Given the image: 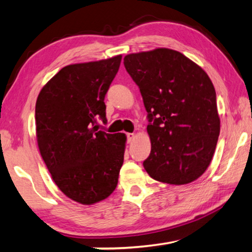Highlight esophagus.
I'll return each mask as SVG.
<instances>
[{
    "instance_id": "1",
    "label": "esophagus",
    "mask_w": 252,
    "mask_h": 252,
    "mask_svg": "<svg viewBox=\"0 0 252 252\" xmlns=\"http://www.w3.org/2000/svg\"><path fill=\"white\" fill-rule=\"evenodd\" d=\"M134 133H127L126 138H127V142H132L134 140Z\"/></svg>"
}]
</instances>
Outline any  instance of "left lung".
I'll use <instances>...</instances> for the list:
<instances>
[{
	"label": "left lung",
	"mask_w": 252,
	"mask_h": 252,
	"mask_svg": "<svg viewBox=\"0 0 252 252\" xmlns=\"http://www.w3.org/2000/svg\"><path fill=\"white\" fill-rule=\"evenodd\" d=\"M127 73L148 112L151 152L143 162L149 176L187 185L206 171L220 133L216 90L210 78L182 53L159 48L127 54Z\"/></svg>",
	"instance_id": "left-lung-1"
}]
</instances>
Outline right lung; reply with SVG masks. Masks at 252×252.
<instances>
[{
	"label": "right lung",
	"mask_w": 252,
	"mask_h": 252,
	"mask_svg": "<svg viewBox=\"0 0 252 252\" xmlns=\"http://www.w3.org/2000/svg\"><path fill=\"white\" fill-rule=\"evenodd\" d=\"M122 55L63 67L46 83L35 104L36 140L53 181L67 198L85 206L116 190L126 136L99 131L104 96Z\"/></svg>",
	"instance_id": "1"
}]
</instances>
